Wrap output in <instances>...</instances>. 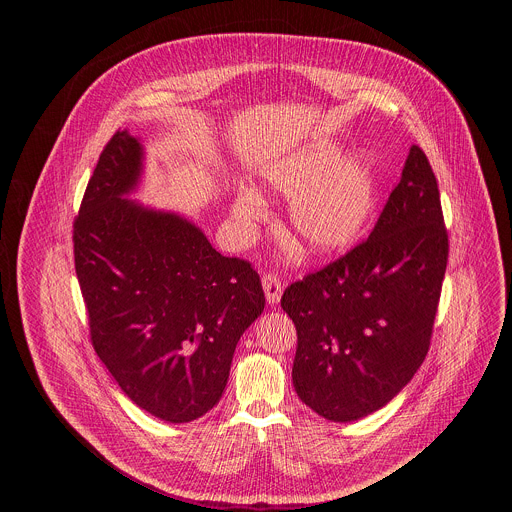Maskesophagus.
Segmentation results:
<instances>
[{
    "mask_svg": "<svg viewBox=\"0 0 512 512\" xmlns=\"http://www.w3.org/2000/svg\"><path fill=\"white\" fill-rule=\"evenodd\" d=\"M263 291H265V298L269 306H277L283 294V283L275 273H265L263 275Z\"/></svg>",
    "mask_w": 512,
    "mask_h": 512,
    "instance_id": "1",
    "label": "esophagus"
}]
</instances>
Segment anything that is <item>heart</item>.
Instances as JSON below:
<instances>
[{"label": "heart", "mask_w": 512, "mask_h": 512, "mask_svg": "<svg viewBox=\"0 0 512 512\" xmlns=\"http://www.w3.org/2000/svg\"><path fill=\"white\" fill-rule=\"evenodd\" d=\"M261 186L291 198L287 233L310 255L350 247L371 225L379 196V178L369 154L346 156L338 141L322 139L271 160L261 170ZM241 233H251L263 218V198L241 188L231 206Z\"/></svg>", "instance_id": "1"}]
</instances>
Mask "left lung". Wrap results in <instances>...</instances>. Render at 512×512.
<instances>
[{
  "label": "left lung",
  "mask_w": 512,
  "mask_h": 512,
  "mask_svg": "<svg viewBox=\"0 0 512 512\" xmlns=\"http://www.w3.org/2000/svg\"><path fill=\"white\" fill-rule=\"evenodd\" d=\"M446 265L440 190L411 145L371 237L283 291L298 330V397L336 423L385 407L427 354Z\"/></svg>",
  "instance_id": "1"
}]
</instances>
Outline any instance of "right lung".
Segmentation results:
<instances>
[{
  "instance_id": "right-lung-1",
  "label": "right lung",
  "mask_w": 512,
  "mask_h": 512,
  "mask_svg": "<svg viewBox=\"0 0 512 512\" xmlns=\"http://www.w3.org/2000/svg\"><path fill=\"white\" fill-rule=\"evenodd\" d=\"M143 160L127 129L105 145L75 221V269L95 352L121 391L162 421L188 423L223 397L265 296L257 271L223 257L186 216L129 198Z\"/></svg>"
}]
</instances>
